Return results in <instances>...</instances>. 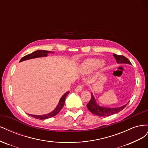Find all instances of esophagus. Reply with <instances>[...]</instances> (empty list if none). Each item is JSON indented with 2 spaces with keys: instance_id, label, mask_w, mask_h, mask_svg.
I'll return each instance as SVG.
<instances>
[{
  "instance_id": "esophagus-1",
  "label": "esophagus",
  "mask_w": 148,
  "mask_h": 148,
  "mask_svg": "<svg viewBox=\"0 0 148 148\" xmlns=\"http://www.w3.org/2000/svg\"><path fill=\"white\" fill-rule=\"evenodd\" d=\"M83 90V85L82 84H79L78 86L75 88V91L76 92H80Z\"/></svg>"
}]
</instances>
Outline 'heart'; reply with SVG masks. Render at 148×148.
Returning <instances> with one entry per match:
<instances>
[{
  "mask_svg": "<svg viewBox=\"0 0 148 148\" xmlns=\"http://www.w3.org/2000/svg\"><path fill=\"white\" fill-rule=\"evenodd\" d=\"M104 65V61L97 59H88L82 65V70L85 73H89Z\"/></svg>",
  "mask_w": 148,
  "mask_h": 148,
  "instance_id": "1",
  "label": "heart"
}]
</instances>
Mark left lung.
I'll return each instance as SVG.
<instances>
[{
  "label": "left lung",
  "mask_w": 148,
  "mask_h": 148,
  "mask_svg": "<svg viewBox=\"0 0 148 148\" xmlns=\"http://www.w3.org/2000/svg\"><path fill=\"white\" fill-rule=\"evenodd\" d=\"M114 57L116 61H117V64H127L131 65V62L129 61L127 58L123 56H119L114 53ZM127 104L128 103H127V104H125L124 106L119 107H114V108L102 107L99 106L96 102L95 98L92 95V92H91V100L89 101L86 106L88 110L90 111L92 114L98 116H101V117H107V116H110L119 112L120 111L122 110Z\"/></svg>",
  "instance_id": "left-lung-1"
}]
</instances>
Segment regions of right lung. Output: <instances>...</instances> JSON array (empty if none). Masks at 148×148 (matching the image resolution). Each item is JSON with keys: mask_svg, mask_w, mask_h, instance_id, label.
I'll return each mask as SVG.
<instances>
[{"mask_svg": "<svg viewBox=\"0 0 148 148\" xmlns=\"http://www.w3.org/2000/svg\"><path fill=\"white\" fill-rule=\"evenodd\" d=\"M51 52H53L52 51H44V50H38V51H36L34 52L29 53L28 55H26V56L23 57V58H21L20 62L26 60H29V59H35V58H38V57H47L48 53H50ZM69 91H67L65 92L64 95L61 97V98L59 100V103L57 106V107L54 109L53 111H52L51 112L47 114H44V115H32V114H28L29 115L31 116L35 119H39V120H44V119H47L49 118H51L53 117V116L56 115L62 109V107H64L65 104V98L67 96V95L69 94Z\"/></svg>", "mask_w": 148, "mask_h": 148, "instance_id": "right-lung-1", "label": "right lung"}]
</instances>
